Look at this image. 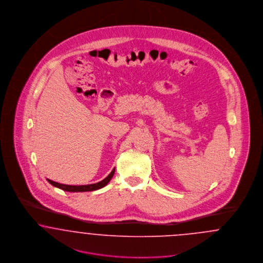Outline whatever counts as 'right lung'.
<instances>
[{
  "label": "right lung",
  "instance_id": "obj_1",
  "mask_svg": "<svg viewBox=\"0 0 263 263\" xmlns=\"http://www.w3.org/2000/svg\"><path fill=\"white\" fill-rule=\"evenodd\" d=\"M115 168H113L112 172L106 176L103 180H101L98 183H93V184H88V185H67V184H62L59 182H55L51 179L47 178V181L52 184L55 187L60 188L64 191H69V192H85V191H93V190H98L100 188L104 187L112 178L113 175H114Z\"/></svg>",
  "mask_w": 263,
  "mask_h": 263
}]
</instances>
